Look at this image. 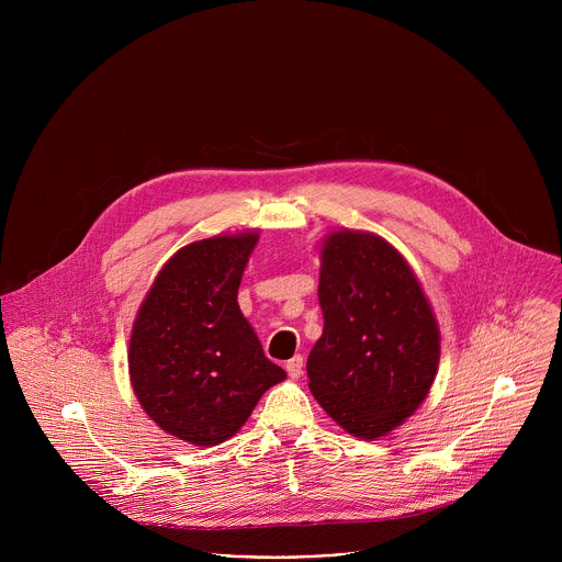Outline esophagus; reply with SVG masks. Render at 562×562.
Instances as JSON below:
<instances>
[{
  "label": "esophagus",
  "instance_id": "obj_1",
  "mask_svg": "<svg viewBox=\"0 0 562 562\" xmlns=\"http://www.w3.org/2000/svg\"><path fill=\"white\" fill-rule=\"evenodd\" d=\"M284 369H286V373H289L293 380L300 378V373H302V356H293L291 360H286Z\"/></svg>",
  "mask_w": 562,
  "mask_h": 562
}]
</instances>
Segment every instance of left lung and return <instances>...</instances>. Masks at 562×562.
<instances>
[{"label": "left lung", "instance_id": "1", "mask_svg": "<svg viewBox=\"0 0 562 562\" xmlns=\"http://www.w3.org/2000/svg\"><path fill=\"white\" fill-rule=\"evenodd\" d=\"M325 329L306 373L315 400L347 434L375 440L425 403L440 329L414 269L384 237L338 228L319 245Z\"/></svg>", "mask_w": 562, "mask_h": 562}]
</instances>
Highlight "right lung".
Listing matches in <instances>:
<instances>
[{"label":"right lung","instance_id":"right-lung-1","mask_svg":"<svg viewBox=\"0 0 562 562\" xmlns=\"http://www.w3.org/2000/svg\"><path fill=\"white\" fill-rule=\"evenodd\" d=\"M260 231L182 247L153 280L131 329L128 375L144 414L169 436L215 447L286 378L239 311L237 289Z\"/></svg>","mask_w":562,"mask_h":562}]
</instances>
